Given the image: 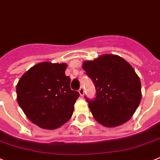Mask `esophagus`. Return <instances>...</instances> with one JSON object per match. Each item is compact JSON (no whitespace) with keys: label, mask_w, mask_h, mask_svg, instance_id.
<instances>
[{"label":"esophagus","mask_w":160,"mask_h":160,"mask_svg":"<svg viewBox=\"0 0 160 160\" xmlns=\"http://www.w3.org/2000/svg\"><path fill=\"white\" fill-rule=\"evenodd\" d=\"M79 93H80V95H81V96H83V95H84V89H83V87H81L79 89Z\"/></svg>","instance_id":"obj_1"}]
</instances>
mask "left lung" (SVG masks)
Instances as JSON below:
<instances>
[{
  "instance_id": "1",
  "label": "left lung",
  "mask_w": 160,
  "mask_h": 160,
  "mask_svg": "<svg viewBox=\"0 0 160 160\" xmlns=\"http://www.w3.org/2000/svg\"><path fill=\"white\" fill-rule=\"evenodd\" d=\"M83 68L93 81L96 96L88 102L92 115L103 126L116 127L131 118L141 100V83L135 70L118 55L86 61Z\"/></svg>"
}]
</instances>
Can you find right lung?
Segmentation results:
<instances>
[{
	"label": "right lung",
	"mask_w": 160,
	"mask_h": 160,
	"mask_svg": "<svg viewBox=\"0 0 160 160\" xmlns=\"http://www.w3.org/2000/svg\"><path fill=\"white\" fill-rule=\"evenodd\" d=\"M65 63L41 62L27 71L16 85L19 107L40 128L58 129L72 115L80 94L70 88Z\"/></svg>",
	"instance_id": "add662e5"
}]
</instances>
